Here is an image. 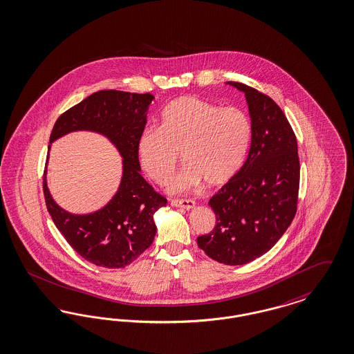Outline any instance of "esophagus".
Segmentation results:
<instances>
[{
	"instance_id": "34e87169",
	"label": "esophagus",
	"mask_w": 354,
	"mask_h": 354,
	"mask_svg": "<svg viewBox=\"0 0 354 354\" xmlns=\"http://www.w3.org/2000/svg\"><path fill=\"white\" fill-rule=\"evenodd\" d=\"M170 205L173 207H183L186 210H192L196 207V202L193 200H171L170 201Z\"/></svg>"
}]
</instances>
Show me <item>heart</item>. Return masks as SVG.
Segmentation results:
<instances>
[{"label": "heart", "instance_id": "heart-1", "mask_svg": "<svg viewBox=\"0 0 354 354\" xmlns=\"http://www.w3.org/2000/svg\"><path fill=\"white\" fill-rule=\"evenodd\" d=\"M251 132L250 119L242 109L181 96L162 111L160 127L141 132L138 160L154 183L165 184L181 153L185 167L168 185L174 194L196 189L202 183L221 186L243 168Z\"/></svg>", "mask_w": 354, "mask_h": 354}]
</instances>
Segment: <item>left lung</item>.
<instances>
[{
    "instance_id": "1",
    "label": "left lung",
    "mask_w": 354,
    "mask_h": 354,
    "mask_svg": "<svg viewBox=\"0 0 354 354\" xmlns=\"http://www.w3.org/2000/svg\"><path fill=\"white\" fill-rule=\"evenodd\" d=\"M246 97L251 145L243 168L209 201L216 227L197 238L212 259L242 266L270 251L296 214L300 164L286 115L267 95L227 82Z\"/></svg>"
}]
</instances>
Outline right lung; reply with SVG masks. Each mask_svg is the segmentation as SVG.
<instances>
[{
    "label": "right lung",
    "mask_w": 354,
    "mask_h": 354,
    "mask_svg": "<svg viewBox=\"0 0 354 354\" xmlns=\"http://www.w3.org/2000/svg\"><path fill=\"white\" fill-rule=\"evenodd\" d=\"M153 99L151 93L97 91L62 113L50 135L53 144L71 132H95L108 138L123 158L116 193L88 214L62 209L48 190L45 170L44 193L50 216L68 245L95 266L123 268L138 259L153 242L154 213L167 206V200L142 178L138 162V140Z\"/></svg>",
    "instance_id": "right-lung-1"
}]
</instances>
